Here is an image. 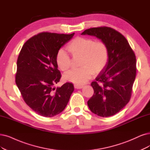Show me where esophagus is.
<instances>
[{
    "label": "esophagus",
    "mask_w": 150,
    "mask_h": 150,
    "mask_svg": "<svg viewBox=\"0 0 150 150\" xmlns=\"http://www.w3.org/2000/svg\"><path fill=\"white\" fill-rule=\"evenodd\" d=\"M74 87H75V88H76V89H81V88H82L83 87V86L75 84V85H74Z\"/></svg>",
    "instance_id": "1"
}]
</instances>
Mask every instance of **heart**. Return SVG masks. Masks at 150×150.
<instances>
[{"mask_svg":"<svg viewBox=\"0 0 150 150\" xmlns=\"http://www.w3.org/2000/svg\"><path fill=\"white\" fill-rule=\"evenodd\" d=\"M67 49L72 57L81 56V68L69 71L64 75L65 80L76 85H82L89 80L93 74H98L106 65L109 51L103 41H95L92 38L76 37L71 41ZM56 63L63 71H68L71 60L65 50L59 49L56 55Z\"/></svg>","mask_w":150,"mask_h":150,"instance_id":"b5f03b06","label":"heart"}]
</instances>
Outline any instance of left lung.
<instances>
[{"label": "left lung", "mask_w": 150, "mask_h": 150, "mask_svg": "<svg viewBox=\"0 0 150 150\" xmlns=\"http://www.w3.org/2000/svg\"><path fill=\"white\" fill-rule=\"evenodd\" d=\"M81 35L96 36L108 46V63L91 83L94 95L87 104L93 113L109 117L119 112L130 101L136 76L135 53L126 38L111 28H92Z\"/></svg>", "instance_id": "8db88e82"}]
</instances>
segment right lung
<instances>
[{"label":"right lung","instance_id":"1","mask_svg":"<svg viewBox=\"0 0 150 150\" xmlns=\"http://www.w3.org/2000/svg\"><path fill=\"white\" fill-rule=\"evenodd\" d=\"M74 34L40 33L24 44L18 55L16 84L26 104L43 117L62 112L74 90V85L69 82L54 87L61 77L57 53Z\"/></svg>","mask_w":150,"mask_h":150}]
</instances>
